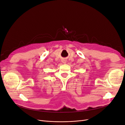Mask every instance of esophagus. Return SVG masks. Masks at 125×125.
Returning a JSON list of instances; mask_svg holds the SVG:
<instances>
[{"label": "esophagus", "mask_w": 125, "mask_h": 125, "mask_svg": "<svg viewBox=\"0 0 125 125\" xmlns=\"http://www.w3.org/2000/svg\"><path fill=\"white\" fill-rule=\"evenodd\" d=\"M62 62L63 63H66V60H65V59H64V60H62Z\"/></svg>", "instance_id": "1"}]
</instances>
